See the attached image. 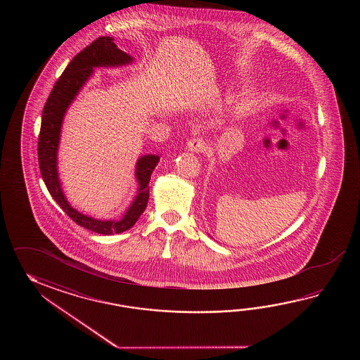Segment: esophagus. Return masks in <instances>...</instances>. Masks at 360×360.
<instances>
[{
  "label": "esophagus",
  "mask_w": 360,
  "mask_h": 360,
  "mask_svg": "<svg viewBox=\"0 0 360 360\" xmlns=\"http://www.w3.org/2000/svg\"><path fill=\"white\" fill-rule=\"evenodd\" d=\"M206 148L207 144L205 143V140H202V139H191V140H189V141L186 143V149H188L189 152H193V153L205 152V150H206Z\"/></svg>",
  "instance_id": "esophagus-1"
}]
</instances>
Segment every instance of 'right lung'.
I'll use <instances>...</instances> for the list:
<instances>
[{
  "label": "right lung",
  "mask_w": 360,
  "mask_h": 360,
  "mask_svg": "<svg viewBox=\"0 0 360 360\" xmlns=\"http://www.w3.org/2000/svg\"><path fill=\"white\" fill-rule=\"evenodd\" d=\"M112 37H99L91 45L77 54L54 84L42 110V121L39 138V165L47 191L60 206L61 210L78 225L98 234L110 236L130 229L146 211L149 199V181L160 157L146 154L136 162L135 177L138 181V194L120 220H99L78 212L69 205L61 189L58 172V149L60 143L61 126L69 105L76 99L78 92L92 76L94 69L99 67L113 68L127 65L134 60L131 55L120 50Z\"/></svg>",
  "instance_id": "add662e5"
}]
</instances>
